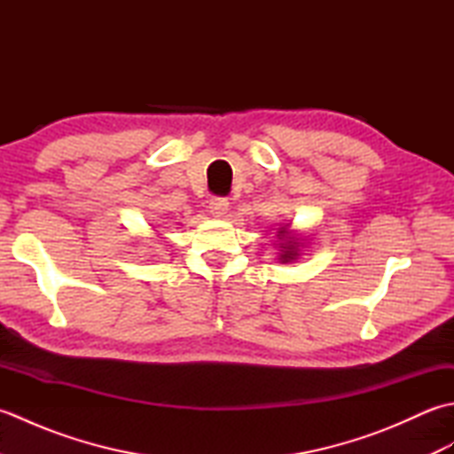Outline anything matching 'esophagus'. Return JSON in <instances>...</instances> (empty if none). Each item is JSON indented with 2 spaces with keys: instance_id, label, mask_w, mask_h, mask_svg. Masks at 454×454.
Segmentation results:
<instances>
[{
  "instance_id": "1",
  "label": "esophagus",
  "mask_w": 454,
  "mask_h": 454,
  "mask_svg": "<svg viewBox=\"0 0 454 454\" xmlns=\"http://www.w3.org/2000/svg\"><path fill=\"white\" fill-rule=\"evenodd\" d=\"M228 205L230 202L226 200V199H222V197H212L210 200H208V208H210V215L212 216H216V218H222L228 212Z\"/></svg>"
}]
</instances>
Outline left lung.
Returning a JSON list of instances; mask_svg holds the SVG:
<instances>
[{"mask_svg": "<svg viewBox=\"0 0 454 454\" xmlns=\"http://www.w3.org/2000/svg\"><path fill=\"white\" fill-rule=\"evenodd\" d=\"M278 236H281L283 242L278 244L283 249H281V262L283 263H288V262H294V259L298 257V239L294 236L288 234V226H283L281 230H278Z\"/></svg>", "mask_w": 454, "mask_h": 454, "instance_id": "left-lung-1", "label": "left lung"}]
</instances>
